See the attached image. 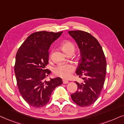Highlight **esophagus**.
<instances>
[{
  "instance_id": "1",
  "label": "esophagus",
  "mask_w": 124,
  "mask_h": 124,
  "mask_svg": "<svg viewBox=\"0 0 124 124\" xmlns=\"http://www.w3.org/2000/svg\"><path fill=\"white\" fill-rule=\"evenodd\" d=\"M63 84H67L69 83V81H67V80H63Z\"/></svg>"
}]
</instances>
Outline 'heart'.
<instances>
[{
  "label": "heart",
  "mask_w": 124,
  "mask_h": 124,
  "mask_svg": "<svg viewBox=\"0 0 124 124\" xmlns=\"http://www.w3.org/2000/svg\"><path fill=\"white\" fill-rule=\"evenodd\" d=\"M62 49L65 52L69 50H74L75 49L74 45L70 41H65L62 45ZM75 70V67L72 64H63L57 66L54 69V73L55 75L62 78L63 79H70L72 76L73 72Z\"/></svg>",
  "instance_id": "1"
}]
</instances>
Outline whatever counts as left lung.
<instances>
[{
  "label": "left lung",
  "mask_w": 124,
  "mask_h": 124,
  "mask_svg": "<svg viewBox=\"0 0 124 124\" xmlns=\"http://www.w3.org/2000/svg\"><path fill=\"white\" fill-rule=\"evenodd\" d=\"M80 52L76 74L83 76L81 83L75 81L78 90L71 95L73 101L81 107L90 106L97 100L105 80L106 60L102 46L95 38L85 31H70Z\"/></svg>",
  "instance_id": "8db88e82"
}]
</instances>
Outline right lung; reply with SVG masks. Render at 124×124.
Here are the masks:
<instances>
[{
  "mask_svg": "<svg viewBox=\"0 0 124 124\" xmlns=\"http://www.w3.org/2000/svg\"><path fill=\"white\" fill-rule=\"evenodd\" d=\"M39 31L31 34L18 49L15 72L21 95L30 106L39 108L48 103L52 92L61 85L60 78L45 80L50 74L48 63L50 45L62 34Z\"/></svg>",
  "mask_w": 124,
  "mask_h": 124,
  "instance_id": "add662e5",
  "label": "right lung"
}]
</instances>
